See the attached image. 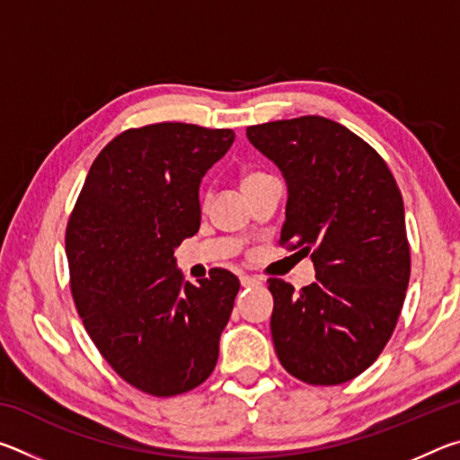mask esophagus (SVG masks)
<instances>
[{
    "instance_id": "1",
    "label": "esophagus",
    "mask_w": 460,
    "mask_h": 460,
    "mask_svg": "<svg viewBox=\"0 0 460 460\" xmlns=\"http://www.w3.org/2000/svg\"><path fill=\"white\" fill-rule=\"evenodd\" d=\"M239 279H241V286H245V288H252V286H260V284H261V279H260V278H255V276H247V274L239 276Z\"/></svg>"
}]
</instances>
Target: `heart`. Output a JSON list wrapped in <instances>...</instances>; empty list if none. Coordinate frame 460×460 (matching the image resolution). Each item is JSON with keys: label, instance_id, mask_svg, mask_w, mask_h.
I'll list each match as a JSON object with an SVG mask.
<instances>
[{"label": "heart", "instance_id": "heart-1", "mask_svg": "<svg viewBox=\"0 0 460 460\" xmlns=\"http://www.w3.org/2000/svg\"><path fill=\"white\" fill-rule=\"evenodd\" d=\"M266 176H268V174H263V172H247V174L243 176V181H241V184H243V186H249V184H253V182L261 181V178H266ZM208 197H211V194H208V192L202 194V202H207V200H208Z\"/></svg>", "mask_w": 460, "mask_h": 460}]
</instances>
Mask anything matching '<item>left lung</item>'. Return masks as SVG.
I'll list each match as a JSON object with an SVG mask.
<instances>
[{"instance_id": "left-lung-1", "label": "left lung", "mask_w": 460, "mask_h": 460, "mask_svg": "<svg viewBox=\"0 0 460 460\" xmlns=\"http://www.w3.org/2000/svg\"><path fill=\"white\" fill-rule=\"evenodd\" d=\"M288 184L279 245L310 253L316 282L270 278L271 339L282 367L310 385H339L384 351L410 282L402 192L384 158L321 115L247 128Z\"/></svg>"}]
</instances>
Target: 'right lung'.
Returning a JSON list of instances; mask_svg holds the SVG:
<instances>
[{
	"label": "right lung",
	"instance_id": "obj_1",
	"mask_svg": "<svg viewBox=\"0 0 460 460\" xmlns=\"http://www.w3.org/2000/svg\"><path fill=\"white\" fill-rule=\"evenodd\" d=\"M233 129L164 121L113 137L66 225L71 292L84 329L121 379L170 398L211 376L239 279L215 268L184 282L174 249L200 227V178Z\"/></svg>",
	"mask_w": 460,
	"mask_h": 460
}]
</instances>
